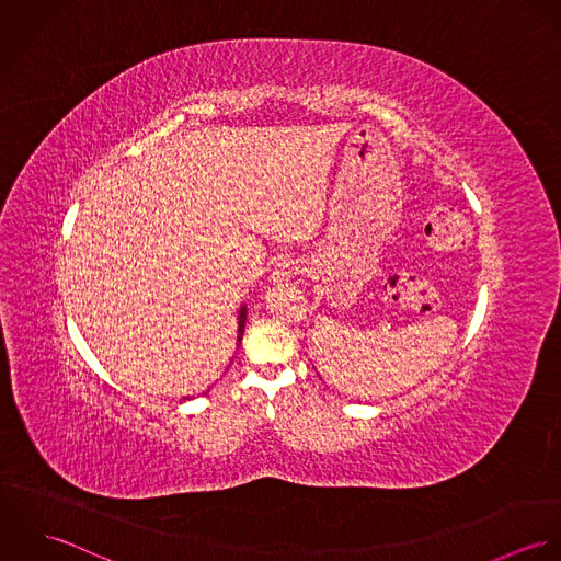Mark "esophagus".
<instances>
[{
    "instance_id": "1",
    "label": "esophagus",
    "mask_w": 561,
    "mask_h": 561,
    "mask_svg": "<svg viewBox=\"0 0 561 561\" xmlns=\"http://www.w3.org/2000/svg\"><path fill=\"white\" fill-rule=\"evenodd\" d=\"M300 274V263L294 261V259H283L274 272H272V283L274 285H287L291 283L296 276Z\"/></svg>"
}]
</instances>
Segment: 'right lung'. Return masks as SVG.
<instances>
[{"instance_id": "obj_1", "label": "right lung", "mask_w": 561, "mask_h": 561, "mask_svg": "<svg viewBox=\"0 0 561 561\" xmlns=\"http://www.w3.org/2000/svg\"><path fill=\"white\" fill-rule=\"evenodd\" d=\"M243 325H245V309H241L240 311V336H238V341L241 343V336H243Z\"/></svg>"}]
</instances>
